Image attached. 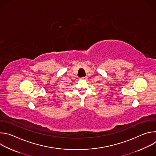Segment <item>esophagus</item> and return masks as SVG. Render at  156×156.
Masks as SVG:
<instances>
[{"label":"esophagus","instance_id":"obj_1","mask_svg":"<svg viewBox=\"0 0 156 156\" xmlns=\"http://www.w3.org/2000/svg\"><path fill=\"white\" fill-rule=\"evenodd\" d=\"M80 79H81V80H87V76H84V77L81 78Z\"/></svg>","mask_w":156,"mask_h":156}]
</instances>
